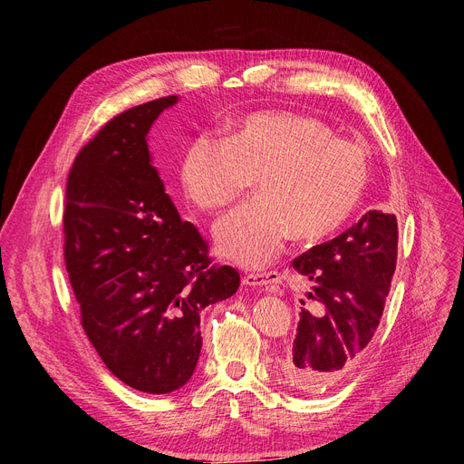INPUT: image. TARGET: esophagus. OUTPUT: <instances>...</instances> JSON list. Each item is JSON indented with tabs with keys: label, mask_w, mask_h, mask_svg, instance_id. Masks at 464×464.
Instances as JSON below:
<instances>
[{
	"label": "esophagus",
	"mask_w": 464,
	"mask_h": 464,
	"mask_svg": "<svg viewBox=\"0 0 464 464\" xmlns=\"http://www.w3.org/2000/svg\"><path fill=\"white\" fill-rule=\"evenodd\" d=\"M245 284L246 285H254V287H275L278 284H282V275L276 271L271 273H252L245 276Z\"/></svg>",
	"instance_id": "1"
}]
</instances>
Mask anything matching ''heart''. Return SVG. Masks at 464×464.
<instances>
[{
    "label": "heart",
    "mask_w": 464,
    "mask_h": 464,
    "mask_svg": "<svg viewBox=\"0 0 464 464\" xmlns=\"http://www.w3.org/2000/svg\"><path fill=\"white\" fill-rule=\"evenodd\" d=\"M252 175L257 195L219 219L214 238L224 257L257 269L289 233L315 238L344 222L369 182V152L320 118L266 111L235 120L226 139H191L179 165L186 198L207 212L233 203Z\"/></svg>",
    "instance_id": "obj_1"
}]
</instances>
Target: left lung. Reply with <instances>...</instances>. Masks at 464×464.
Returning <instances> with one entry per match:
<instances>
[{
	"instance_id": "left-lung-1",
	"label": "left lung",
	"mask_w": 464,
	"mask_h": 464,
	"mask_svg": "<svg viewBox=\"0 0 464 464\" xmlns=\"http://www.w3.org/2000/svg\"><path fill=\"white\" fill-rule=\"evenodd\" d=\"M397 242L395 214L369 210L344 233L294 259L308 291L294 346L282 362L291 385L320 393L355 367L380 325Z\"/></svg>"
}]
</instances>
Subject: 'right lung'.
<instances>
[{"instance_id":"right-lung-1","label":"right lung","mask_w":464,"mask_h":464,"mask_svg":"<svg viewBox=\"0 0 464 464\" xmlns=\"http://www.w3.org/2000/svg\"><path fill=\"white\" fill-rule=\"evenodd\" d=\"M177 95L120 112L82 146L67 177L63 257L81 324L107 369L142 393L182 387L201 352L199 314L240 276L218 266L182 222L146 135Z\"/></svg>"}]
</instances>
